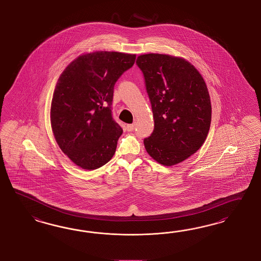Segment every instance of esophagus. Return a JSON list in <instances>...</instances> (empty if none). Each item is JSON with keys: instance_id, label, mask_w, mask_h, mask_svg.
Returning <instances> with one entry per match:
<instances>
[{"instance_id": "esophagus-1", "label": "esophagus", "mask_w": 261, "mask_h": 261, "mask_svg": "<svg viewBox=\"0 0 261 261\" xmlns=\"http://www.w3.org/2000/svg\"><path fill=\"white\" fill-rule=\"evenodd\" d=\"M135 126H136V124H135V123H132V124H127V131H129V132L133 131L135 129Z\"/></svg>"}]
</instances>
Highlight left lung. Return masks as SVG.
Masks as SVG:
<instances>
[{"label":"left lung","instance_id":"8db88e82","mask_svg":"<svg viewBox=\"0 0 261 261\" xmlns=\"http://www.w3.org/2000/svg\"><path fill=\"white\" fill-rule=\"evenodd\" d=\"M136 63L144 76L155 122L144 146L160 164L176 165L195 154L209 132L212 106L204 80L179 57L150 53Z\"/></svg>","mask_w":261,"mask_h":261}]
</instances>
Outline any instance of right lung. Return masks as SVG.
Returning a JSON list of instances; mask_svg holds the SVG:
<instances>
[{"label":"right lung","instance_id":"add662e5","mask_svg":"<svg viewBox=\"0 0 261 261\" xmlns=\"http://www.w3.org/2000/svg\"><path fill=\"white\" fill-rule=\"evenodd\" d=\"M136 55L96 51L77 57L57 82L50 109L58 145L79 167L95 170L112 159L121 127L111 111L114 86Z\"/></svg>","mask_w":261,"mask_h":261}]
</instances>
